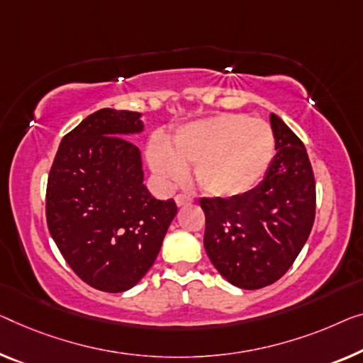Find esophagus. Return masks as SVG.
<instances>
[{
  "instance_id": "esophagus-1",
  "label": "esophagus",
  "mask_w": 363,
  "mask_h": 363,
  "mask_svg": "<svg viewBox=\"0 0 363 363\" xmlns=\"http://www.w3.org/2000/svg\"><path fill=\"white\" fill-rule=\"evenodd\" d=\"M192 203V199L184 196V194H179V196H176V205L177 207H186V205Z\"/></svg>"
}]
</instances>
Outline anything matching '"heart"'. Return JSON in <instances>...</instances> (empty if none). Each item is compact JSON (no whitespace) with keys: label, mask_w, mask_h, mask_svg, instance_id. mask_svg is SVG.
<instances>
[{"label":"heart","mask_w":363,"mask_h":363,"mask_svg":"<svg viewBox=\"0 0 363 363\" xmlns=\"http://www.w3.org/2000/svg\"><path fill=\"white\" fill-rule=\"evenodd\" d=\"M275 138L269 123L245 113H218L176 130L172 143L148 145V163L166 186H177L194 167L205 196L236 199L254 191L274 158Z\"/></svg>","instance_id":"1"}]
</instances>
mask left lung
I'll list each match as a JSON object with an SVG mask.
<instances>
[{
  "mask_svg": "<svg viewBox=\"0 0 363 363\" xmlns=\"http://www.w3.org/2000/svg\"><path fill=\"white\" fill-rule=\"evenodd\" d=\"M275 156L262 182L236 199H200L203 246L223 279L245 290L277 282L315 221L316 186L305 145L270 113Z\"/></svg>",
  "mask_w": 363,
  "mask_h": 363,
  "instance_id": "8db88e82",
  "label": "left lung"
}]
</instances>
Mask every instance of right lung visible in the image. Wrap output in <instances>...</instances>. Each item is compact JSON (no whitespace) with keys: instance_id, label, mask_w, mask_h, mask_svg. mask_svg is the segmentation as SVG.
Wrapping results in <instances>:
<instances>
[{"instance_id":"add662e5","label":"right lung","mask_w":363,"mask_h":363,"mask_svg":"<svg viewBox=\"0 0 363 363\" xmlns=\"http://www.w3.org/2000/svg\"><path fill=\"white\" fill-rule=\"evenodd\" d=\"M143 130L140 112L91 113L62 138L48 174L53 241L81 280L109 294L145 277L177 213L143 184L142 153L127 140Z\"/></svg>"}]
</instances>
